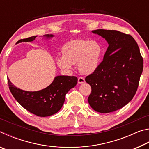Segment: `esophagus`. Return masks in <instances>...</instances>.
<instances>
[{
  "mask_svg": "<svg viewBox=\"0 0 149 149\" xmlns=\"http://www.w3.org/2000/svg\"><path fill=\"white\" fill-rule=\"evenodd\" d=\"M85 81V79L83 77H79L78 78V84H84Z\"/></svg>",
  "mask_w": 149,
  "mask_h": 149,
  "instance_id": "obj_1",
  "label": "esophagus"
}]
</instances>
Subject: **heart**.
Returning <instances> with one entry per match:
<instances>
[{
	"mask_svg": "<svg viewBox=\"0 0 149 149\" xmlns=\"http://www.w3.org/2000/svg\"><path fill=\"white\" fill-rule=\"evenodd\" d=\"M62 56L56 58L60 68L71 70L73 64H77L79 71L88 75L97 70L101 61L103 48L97 41L85 39L72 40L62 47Z\"/></svg>",
	"mask_w": 149,
	"mask_h": 149,
	"instance_id": "b5f03b06",
	"label": "heart"
}]
</instances>
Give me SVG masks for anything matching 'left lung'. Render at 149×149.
<instances>
[{"label": "left lung", "instance_id": "left-lung-1", "mask_svg": "<svg viewBox=\"0 0 149 149\" xmlns=\"http://www.w3.org/2000/svg\"><path fill=\"white\" fill-rule=\"evenodd\" d=\"M109 44L97 70L85 77L91 87L88 102L93 110L109 113L134 97L143 69V59L133 37L116 30H93Z\"/></svg>", "mask_w": 149, "mask_h": 149}]
</instances>
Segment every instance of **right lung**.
<instances>
[{
	"instance_id": "1",
	"label": "right lung",
	"mask_w": 149,
	"mask_h": 149,
	"mask_svg": "<svg viewBox=\"0 0 149 149\" xmlns=\"http://www.w3.org/2000/svg\"><path fill=\"white\" fill-rule=\"evenodd\" d=\"M36 37L20 39L17 42L33 41ZM77 83V77L60 75L55 77L52 84L45 89L32 92L18 89L8 78L10 91L17 102L29 112L40 117L49 116L58 112L64 104L66 93L74 87Z\"/></svg>"
}]
</instances>
